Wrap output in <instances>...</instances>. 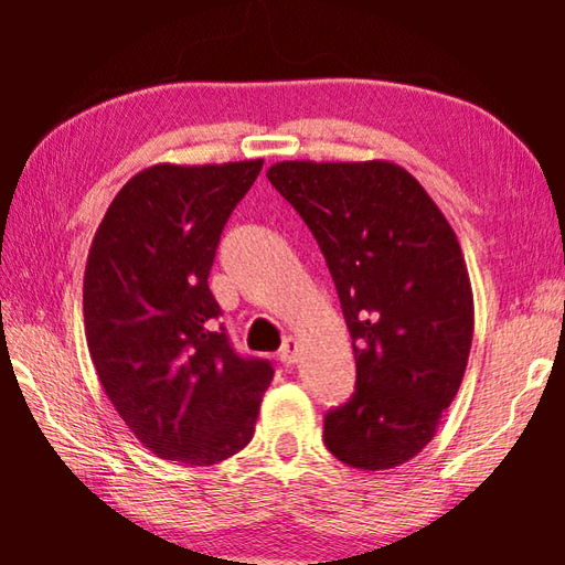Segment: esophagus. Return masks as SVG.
Wrapping results in <instances>:
<instances>
[{
  "mask_svg": "<svg viewBox=\"0 0 565 565\" xmlns=\"http://www.w3.org/2000/svg\"><path fill=\"white\" fill-rule=\"evenodd\" d=\"M299 351H301L299 341H296L294 337L286 339V341H284V347H281V351H279V359H281V363H286V366H291V363L299 361Z\"/></svg>",
  "mask_w": 565,
  "mask_h": 565,
  "instance_id": "34e87169",
  "label": "esophagus"
}]
</instances>
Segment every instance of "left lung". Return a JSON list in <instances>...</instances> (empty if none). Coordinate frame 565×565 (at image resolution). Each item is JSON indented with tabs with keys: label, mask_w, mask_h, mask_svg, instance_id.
Listing matches in <instances>:
<instances>
[{
	"label": "left lung",
	"mask_w": 565,
	"mask_h": 565,
	"mask_svg": "<svg viewBox=\"0 0 565 565\" xmlns=\"http://www.w3.org/2000/svg\"><path fill=\"white\" fill-rule=\"evenodd\" d=\"M266 177L317 236L356 356V391L323 418V441L361 471L406 463L436 436L473 341L456 232L394 161L291 159Z\"/></svg>",
	"instance_id": "left-lung-1"
}]
</instances>
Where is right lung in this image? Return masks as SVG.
<instances>
[{"mask_svg": "<svg viewBox=\"0 0 565 565\" xmlns=\"http://www.w3.org/2000/svg\"><path fill=\"white\" fill-rule=\"evenodd\" d=\"M264 159L154 164L114 196L84 269V331L104 394L151 454L191 468L252 441L271 363L216 331L209 291L226 218Z\"/></svg>", "mask_w": 565, "mask_h": 565, "instance_id": "right-lung-1", "label": "right lung"}]
</instances>
